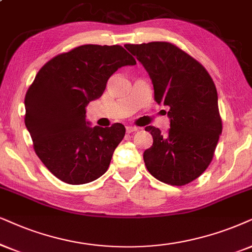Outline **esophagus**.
I'll use <instances>...</instances> for the list:
<instances>
[{
	"label": "esophagus",
	"instance_id": "obj_1",
	"mask_svg": "<svg viewBox=\"0 0 252 252\" xmlns=\"http://www.w3.org/2000/svg\"><path fill=\"white\" fill-rule=\"evenodd\" d=\"M126 132L130 133V132L137 131V130H138V128H137V126H126Z\"/></svg>",
	"mask_w": 252,
	"mask_h": 252
}]
</instances>
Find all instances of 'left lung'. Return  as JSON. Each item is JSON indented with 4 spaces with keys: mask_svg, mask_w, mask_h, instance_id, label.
Here are the masks:
<instances>
[{
    "mask_svg": "<svg viewBox=\"0 0 252 252\" xmlns=\"http://www.w3.org/2000/svg\"><path fill=\"white\" fill-rule=\"evenodd\" d=\"M124 46L148 71L156 102L170 107L166 133L151 126L145 128L154 137V144L143 155L145 166L161 183H192L212 163L222 132L214 81L196 59L168 41Z\"/></svg>",
    "mask_w": 252,
    "mask_h": 252,
    "instance_id": "left-lung-1",
    "label": "left lung"
}]
</instances>
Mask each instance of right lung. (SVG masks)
Returning <instances> with one entry per match:
<instances>
[{"label":"right lung","mask_w":252,"mask_h":252,"mask_svg":"<svg viewBox=\"0 0 252 252\" xmlns=\"http://www.w3.org/2000/svg\"><path fill=\"white\" fill-rule=\"evenodd\" d=\"M136 60L121 45H81L39 69L25 94L24 122L36 155L63 183L100 178L126 135L123 124L91 128L86 106L103 94L108 79Z\"/></svg>","instance_id":"add662e5"}]
</instances>
